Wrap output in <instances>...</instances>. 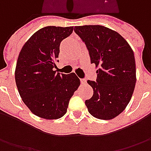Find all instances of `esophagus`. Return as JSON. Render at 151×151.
<instances>
[{
	"instance_id": "obj_1",
	"label": "esophagus",
	"mask_w": 151,
	"mask_h": 151,
	"mask_svg": "<svg viewBox=\"0 0 151 151\" xmlns=\"http://www.w3.org/2000/svg\"><path fill=\"white\" fill-rule=\"evenodd\" d=\"M81 84H86V80H85V79H81Z\"/></svg>"
}]
</instances>
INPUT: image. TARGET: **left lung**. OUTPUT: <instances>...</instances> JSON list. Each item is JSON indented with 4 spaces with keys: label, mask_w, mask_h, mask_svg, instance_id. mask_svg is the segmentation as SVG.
<instances>
[{
    "label": "left lung",
    "mask_w": 151,
    "mask_h": 151,
    "mask_svg": "<svg viewBox=\"0 0 151 151\" xmlns=\"http://www.w3.org/2000/svg\"><path fill=\"white\" fill-rule=\"evenodd\" d=\"M88 50L91 63L98 67L96 81H87L93 96L85 103L91 115L109 120L122 113L130 101L136 82L134 52L119 32L100 25L75 27Z\"/></svg>",
    "instance_id": "8db88e82"
}]
</instances>
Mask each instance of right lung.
Segmentation results:
<instances>
[{
  "label": "right lung",
  "mask_w": 151,
  "mask_h": 151,
  "mask_svg": "<svg viewBox=\"0 0 151 151\" xmlns=\"http://www.w3.org/2000/svg\"><path fill=\"white\" fill-rule=\"evenodd\" d=\"M72 32L73 27H45L33 33L21 50L15 70L16 84L25 105L39 118L63 117L81 84L75 73L54 70L61 41Z\"/></svg>",
  "instance_id": "1"
}]
</instances>
